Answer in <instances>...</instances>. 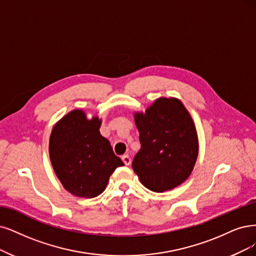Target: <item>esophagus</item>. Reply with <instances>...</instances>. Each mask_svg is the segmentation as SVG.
Listing matches in <instances>:
<instances>
[{
  "label": "esophagus",
  "instance_id": "obj_1",
  "mask_svg": "<svg viewBox=\"0 0 256 256\" xmlns=\"http://www.w3.org/2000/svg\"><path fill=\"white\" fill-rule=\"evenodd\" d=\"M121 158H122V162H124V164H126V166L130 164V162H132V160H130V157L128 155H123Z\"/></svg>",
  "mask_w": 256,
  "mask_h": 256
}]
</instances>
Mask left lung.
Here are the masks:
<instances>
[{"mask_svg":"<svg viewBox=\"0 0 256 256\" xmlns=\"http://www.w3.org/2000/svg\"><path fill=\"white\" fill-rule=\"evenodd\" d=\"M141 148L134 172L148 190L164 192L191 175L198 156L194 121L180 100L159 98L146 112H135Z\"/></svg>","mask_w":256,"mask_h":256,"instance_id":"obj_1","label":"left lung"}]
</instances>
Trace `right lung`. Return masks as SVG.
Segmentation results:
<instances>
[{"mask_svg": "<svg viewBox=\"0 0 256 256\" xmlns=\"http://www.w3.org/2000/svg\"><path fill=\"white\" fill-rule=\"evenodd\" d=\"M101 120L74 110L56 123L50 138V157L65 190L94 198L106 190L110 176L124 166L100 134Z\"/></svg>", "mask_w": 256, "mask_h": 256, "instance_id": "obj_1", "label": "right lung"}]
</instances>
